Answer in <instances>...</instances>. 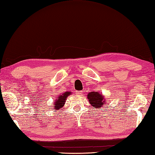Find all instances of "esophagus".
<instances>
[{"mask_svg": "<svg viewBox=\"0 0 155 155\" xmlns=\"http://www.w3.org/2000/svg\"><path fill=\"white\" fill-rule=\"evenodd\" d=\"M77 93L78 95H81V94H83V91H77Z\"/></svg>", "mask_w": 155, "mask_h": 155, "instance_id": "obj_1", "label": "esophagus"}]
</instances>
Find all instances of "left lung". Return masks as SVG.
Wrapping results in <instances>:
<instances>
[{"instance_id":"1","label":"left lung","mask_w":155,"mask_h":155,"mask_svg":"<svg viewBox=\"0 0 155 155\" xmlns=\"http://www.w3.org/2000/svg\"><path fill=\"white\" fill-rule=\"evenodd\" d=\"M87 98L91 106L94 108H100L104 106L107 103L106 99L103 94L99 93L98 92H91L87 94Z\"/></svg>"}]
</instances>
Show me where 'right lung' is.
Segmentation results:
<instances>
[{
	"mask_svg": "<svg viewBox=\"0 0 155 155\" xmlns=\"http://www.w3.org/2000/svg\"><path fill=\"white\" fill-rule=\"evenodd\" d=\"M71 94V92L67 91L65 92V93L59 95V96L55 99L54 104H52L53 105V110H58L59 109H61L62 107H63L67 97Z\"/></svg>",
	"mask_w": 155,
	"mask_h": 155,
	"instance_id": "obj_1",
	"label": "right lung"
}]
</instances>
